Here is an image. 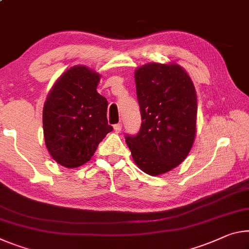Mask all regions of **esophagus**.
<instances>
[{
    "label": "esophagus",
    "instance_id": "1",
    "mask_svg": "<svg viewBox=\"0 0 249 249\" xmlns=\"http://www.w3.org/2000/svg\"><path fill=\"white\" fill-rule=\"evenodd\" d=\"M114 131H115L116 133H120L122 131V124L114 125Z\"/></svg>",
    "mask_w": 249,
    "mask_h": 249
}]
</instances>
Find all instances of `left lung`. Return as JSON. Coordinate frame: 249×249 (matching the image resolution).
Wrapping results in <instances>:
<instances>
[{"label": "left lung", "instance_id": "8db88e82", "mask_svg": "<svg viewBox=\"0 0 249 249\" xmlns=\"http://www.w3.org/2000/svg\"><path fill=\"white\" fill-rule=\"evenodd\" d=\"M142 125L126 135L135 164L146 174H165L186 159L196 135L197 96L181 66L148 63L135 71Z\"/></svg>", "mask_w": 249, "mask_h": 249}]
</instances>
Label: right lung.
<instances>
[{
    "instance_id": "1",
    "label": "right lung",
    "mask_w": 249,
    "mask_h": 249,
    "mask_svg": "<svg viewBox=\"0 0 249 249\" xmlns=\"http://www.w3.org/2000/svg\"><path fill=\"white\" fill-rule=\"evenodd\" d=\"M101 75L84 65L69 69L55 82L43 107L47 151L62 166L75 168L92 159L112 132L107 100L97 93Z\"/></svg>"
}]
</instances>
